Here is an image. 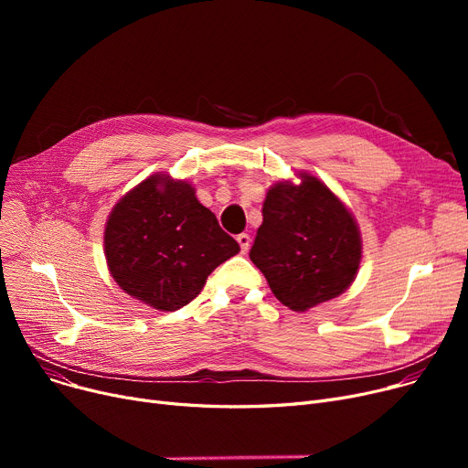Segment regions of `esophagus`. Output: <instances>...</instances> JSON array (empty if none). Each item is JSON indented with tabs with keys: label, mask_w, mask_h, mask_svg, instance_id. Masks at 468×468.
Here are the masks:
<instances>
[{
	"label": "esophagus",
	"mask_w": 468,
	"mask_h": 468,
	"mask_svg": "<svg viewBox=\"0 0 468 468\" xmlns=\"http://www.w3.org/2000/svg\"><path fill=\"white\" fill-rule=\"evenodd\" d=\"M237 242H239V247H240V252L247 254L249 249H250V235H249V233L237 235Z\"/></svg>",
	"instance_id": "obj_1"
}]
</instances>
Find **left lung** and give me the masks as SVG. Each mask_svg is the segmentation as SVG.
<instances>
[{
  "label": "left lung",
  "instance_id": "obj_1",
  "mask_svg": "<svg viewBox=\"0 0 468 468\" xmlns=\"http://www.w3.org/2000/svg\"><path fill=\"white\" fill-rule=\"evenodd\" d=\"M277 182L263 201L250 260L275 298L303 313L337 298L355 281L362 240L353 214L318 178Z\"/></svg>",
  "mask_w": 468,
  "mask_h": 468
}]
</instances>
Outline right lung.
<instances>
[{
  "instance_id": "1",
  "label": "right lung",
  "mask_w": 468,
  "mask_h": 468,
  "mask_svg": "<svg viewBox=\"0 0 468 468\" xmlns=\"http://www.w3.org/2000/svg\"><path fill=\"white\" fill-rule=\"evenodd\" d=\"M104 250L112 277L129 296L176 311L199 296L214 269L240 249L191 184L154 175L113 207Z\"/></svg>"
}]
</instances>
